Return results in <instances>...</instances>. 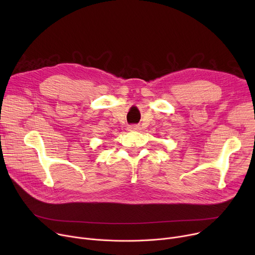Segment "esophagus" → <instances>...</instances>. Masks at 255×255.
Here are the masks:
<instances>
[{
  "instance_id": "obj_1",
  "label": "esophagus",
  "mask_w": 255,
  "mask_h": 255,
  "mask_svg": "<svg viewBox=\"0 0 255 255\" xmlns=\"http://www.w3.org/2000/svg\"><path fill=\"white\" fill-rule=\"evenodd\" d=\"M128 129L130 131H138L140 129V127L138 125H136V124H133V125H129Z\"/></svg>"
}]
</instances>
